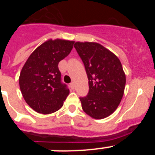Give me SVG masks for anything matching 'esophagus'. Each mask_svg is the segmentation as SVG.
Listing matches in <instances>:
<instances>
[{"instance_id": "obj_1", "label": "esophagus", "mask_w": 155, "mask_h": 155, "mask_svg": "<svg viewBox=\"0 0 155 155\" xmlns=\"http://www.w3.org/2000/svg\"><path fill=\"white\" fill-rule=\"evenodd\" d=\"M70 86H71V89H74V82H72V83H71V84H70Z\"/></svg>"}]
</instances>
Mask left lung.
Listing matches in <instances>:
<instances>
[{"instance_id": "1", "label": "left lung", "mask_w": 155, "mask_h": 155, "mask_svg": "<svg viewBox=\"0 0 155 155\" xmlns=\"http://www.w3.org/2000/svg\"><path fill=\"white\" fill-rule=\"evenodd\" d=\"M74 46L88 78V93L80 98L82 109L92 118H105L117 109L124 95L126 75L121 62L97 42H76Z\"/></svg>"}]
</instances>
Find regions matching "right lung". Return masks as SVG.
I'll use <instances>...</instances> for the list:
<instances>
[{"instance_id":"right-lung-1","label":"right lung","mask_w":155,"mask_h":155,"mask_svg":"<svg viewBox=\"0 0 155 155\" xmlns=\"http://www.w3.org/2000/svg\"><path fill=\"white\" fill-rule=\"evenodd\" d=\"M74 41L49 39L37 47L26 61L19 85L26 103L35 112L50 114L59 110L69 94L61 81L58 64L73 49Z\"/></svg>"}]
</instances>
